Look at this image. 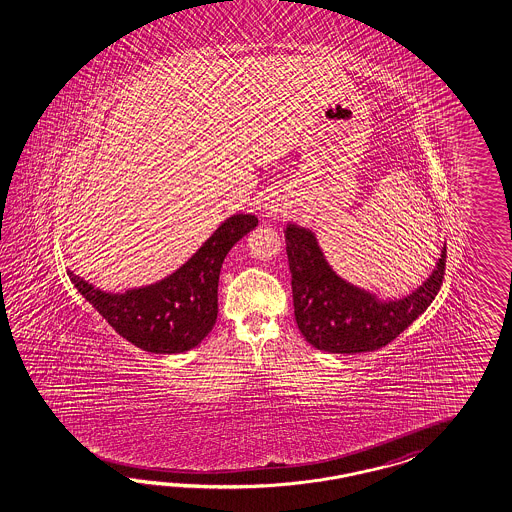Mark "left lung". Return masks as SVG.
I'll return each mask as SVG.
<instances>
[{
  "instance_id": "1",
  "label": "left lung",
  "mask_w": 512,
  "mask_h": 512,
  "mask_svg": "<svg viewBox=\"0 0 512 512\" xmlns=\"http://www.w3.org/2000/svg\"><path fill=\"white\" fill-rule=\"evenodd\" d=\"M285 242L296 324L317 350L358 354L386 346L427 311L442 287L445 246L423 285L399 300H380L335 274L311 229L287 223Z\"/></svg>"
}]
</instances>
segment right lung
Wrapping results in <instances>:
<instances>
[{
    "instance_id": "1",
    "label": "right lung",
    "mask_w": 512,
    "mask_h": 512,
    "mask_svg": "<svg viewBox=\"0 0 512 512\" xmlns=\"http://www.w3.org/2000/svg\"><path fill=\"white\" fill-rule=\"evenodd\" d=\"M255 214H235L173 274L125 292H104L70 272L83 298L128 343L152 354H179L199 345L216 324L223 259L257 227Z\"/></svg>"
}]
</instances>
